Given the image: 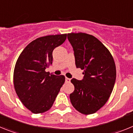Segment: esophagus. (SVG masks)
<instances>
[{"mask_svg": "<svg viewBox=\"0 0 133 133\" xmlns=\"http://www.w3.org/2000/svg\"><path fill=\"white\" fill-rule=\"evenodd\" d=\"M65 81H66V83H70V78H67V77H66V78H65Z\"/></svg>", "mask_w": 133, "mask_h": 133, "instance_id": "esophagus-1", "label": "esophagus"}]
</instances>
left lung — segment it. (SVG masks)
<instances>
[{"label":"left lung","mask_w":133,"mask_h":133,"mask_svg":"<svg viewBox=\"0 0 133 133\" xmlns=\"http://www.w3.org/2000/svg\"><path fill=\"white\" fill-rule=\"evenodd\" d=\"M67 38L76 66L84 70L83 79L70 81L75 86L70 102L81 113L93 114L104 106L112 92L116 80L115 61L109 50L92 35L69 33Z\"/></svg>","instance_id":"obj_1"}]
</instances>
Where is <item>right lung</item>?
I'll list each match as a JSON object with an SVG mask.
<instances>
[{"label": "right lung", "instance_id": "add662e5", "mask_svg": "<svg viewBox=\"0 0 133 133\" xmlns=\"http://www.w3.org/2000/svg\"><path fill=\"white\" fill-rule=\"evenodd\" d=\"M66 38V34L36 38L24 48L14 70V86L21 101L35 114L51 108L65 81L63 75H49L45 69L52 63V51Z\"/></svg>", "mask_w": 133, "mask_h": 133}]
</instances>
